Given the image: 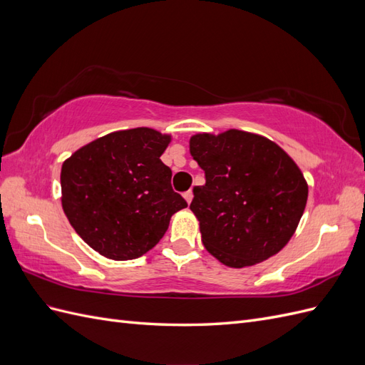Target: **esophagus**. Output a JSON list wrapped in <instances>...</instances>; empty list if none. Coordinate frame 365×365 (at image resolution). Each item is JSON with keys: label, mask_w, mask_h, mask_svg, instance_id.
Listing matches in <instances>:
<instances>
[{"label": "esophagus", "mask_w": 365, "mask_h": 365, "mask_svg": "<svg viewBox=\"0 0 365 365\" xmlns=\"http://www.w3.org/2000/svg\"><path fill=\"white\" fill-rule=\"evenodd\" d=\"M182 196H184V200L187 201V204H190V202H192V200H193V193H192V190H187Z\"/></svg>", "instance_id": "1"}]
</instances>
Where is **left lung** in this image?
<instances>
[{"instance_id":"1","label":"left lung","mask_w":365,"mask_h":365,"mask_svg":"<svg viewBox=\"0 0 365 365\" xmlns=\"http://www.w3.org/2000/svg\"><path fill=\"white\" fill-rule=\"evenodd\" d=\"M190 153L205 172L190 210L205 250L230 268H245L282 251L307 201V182L277 143L228 129L190 137Z\"/></svg>"}]
</instances>
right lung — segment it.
I'll use <instances>...</instances> for the list:
<instances>
[{
    "instance_id": "1",
    "label": "right lung",
    "mask_w": 365,
    "mask_h": 365,
    "mask_svg": "<svg viewBox=\"0 0 365 365\" xmlns=\"http://www.w3.org/2000/svg\"><path fill=\"white\" fill-rule=\"evenodd\" d=\"M170 141V134L152 128L115 130L63 161V213L103 257H141L161 240L170 217L187 207L172 189V170L160 160Z\"/></svg>"
}]
</instances>
